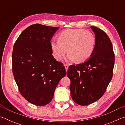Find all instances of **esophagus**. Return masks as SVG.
Instances as JSON below:
<instances>
[{"mask_svg":"<svg viewBox=\"0 0 125 125\" xmlns=\"http://www.w3.org/2000/svg\"><path fill=\"white\" fill-rule=\"evenodd\" d=\"M64 65L65 67V70H66V72H67L68 69V67H69V65L68 64H65Z\"/></svg>","mask_w":125,"mask_h":125,"instance_id":"obj_1","label":"esophagus"}]
</instances>
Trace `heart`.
<instances>
[{"label": "heart", "mask_w": 125, "mask_h": 125, "mask_svg": "<svg viewBox=\"0 0 125 125\" xmlns=\"http://www.w3.org/2000/svg\"><path fill=\"white\" fill-rule=\"evenodd\" d=\"M95 47V36L83 29L66 30L58 35V41L51 43L52 54L57 61L62 60L68 49L69 60L84 62L92 56Z\"/></svg>", "instance_id": "b5f03b06"}]
</instances>
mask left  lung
Returning <instances> with one entry per match:
<instances>
[{"instance_id": "obj_1", "label": "left lung", "mask_w": 125, "mask_h": 125, "mask_svg": "<svg viewBox=\"0 0 125 125\" xmlns=\"http://www.w3.org/2000/svg\"><path fill=\"white\" fill-rule=\"evenodd\" d=\"M95 34V47L88 61L69 67L72 98L85 106L99 100L104 94L113 75L115 63L113 45L108 36L97 27L91 26Z\"/></svg>"}]
</instances>
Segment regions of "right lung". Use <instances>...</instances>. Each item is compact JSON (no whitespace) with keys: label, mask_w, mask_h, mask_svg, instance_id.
Instances as JSON below:
<instances>
[{"label":"right lung","mask_w":125,"mask_h":125,"mask_svg":"<svg viewBox=\"0 0 125 125\" xmlns=\"http://www.w3.org/2000/svg\"><path fill=\"white\" fill-rule=\"evenodd\" d=\"M59 27L36 24L24 30L12 53V69L21 95L32 104L51 102L59 82L66 74L63 63L52 56L51 40Z\"/></svg>","instance_id":"right-lung-1"}]
</instances>
